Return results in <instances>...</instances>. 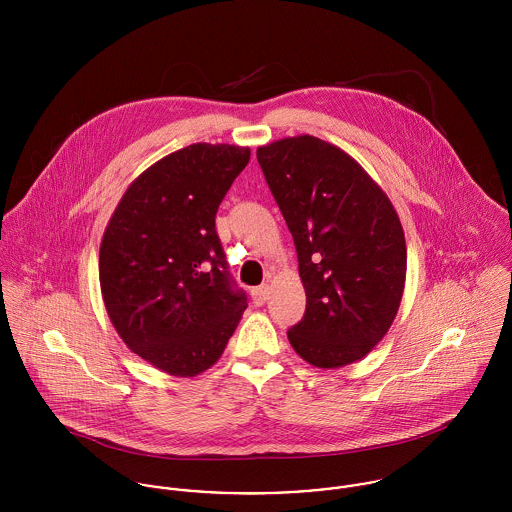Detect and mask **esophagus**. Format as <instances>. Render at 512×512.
<instances>
[{"label":"esophagus","mask_w":512,"mask_h":512,"mask_svg":"<svg viewBox=\"0 0 512 512\" xmlns=\"http://www.w3.org/2000/svg\"><path fill=\"white\" fill-rule=\"evenodd\" d=\"M268 295H270V288H268L266 284H262V286H258V288H254V290H252V299H254V303H256V305L266 303Z\"/></svg>","instance_id":"1"}]
</instances>
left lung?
Segmentation results:
<instances>
[{"label": "left lung", "mask_w": 512, "mask_h": 512, "mask_svg": "<svg viewBox=\"0 0 512 512\" xmlns=\"http://www.w3.org/2000/svg\"><path fill=\"white\" fill-rule=\"evenodd\" d=\"M266 183L292 232L307 303L288 329L319 368L363 359L392 325L406 280L400 219L365 169L313 136L258 147Z\"/></svg>", "instance_id": "obj_1"}]
</instances>
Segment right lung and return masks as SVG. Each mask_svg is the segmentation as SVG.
I'll return each instance as SVG.
<instances>
[{"label":"right lung","instance_id":"obj_1","mask_svg":"<svg viewBox=\"0 0 512 512\" xmlns=\"http://www.w3.org/2000/svg\"><path fill=\"white\" fill-rule=\"evenodd\" d=\"M248 147L193 144L124 193L100 244L112 325L147 363L195 376L219 361L248 297L228 272L215 217Z\"/></svg>","mask_w":512,"mask_h":512}]
</instances>
